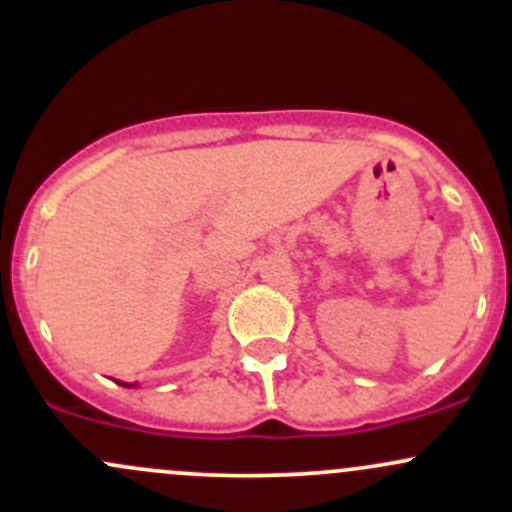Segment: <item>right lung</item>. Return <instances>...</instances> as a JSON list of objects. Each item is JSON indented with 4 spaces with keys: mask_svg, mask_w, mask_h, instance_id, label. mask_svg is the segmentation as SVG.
I'll return each mask as SVG.
<instances>
[{
    "mask_svg": "<svg viewBox=\"0 0 512 512\" xmlns=\"http://www.w3.org/2000/svg\"><path fill=\"white\" fill-rule=\"evenodd\" d=\"M119 383V386H124V388H134L136 386V383H122V381H117Z\"/></svg>",
    "mask_w": 512,
    "mask_h": 512,
    "instance_id": "1",
    "label": "right lung"
}]
</instances>
